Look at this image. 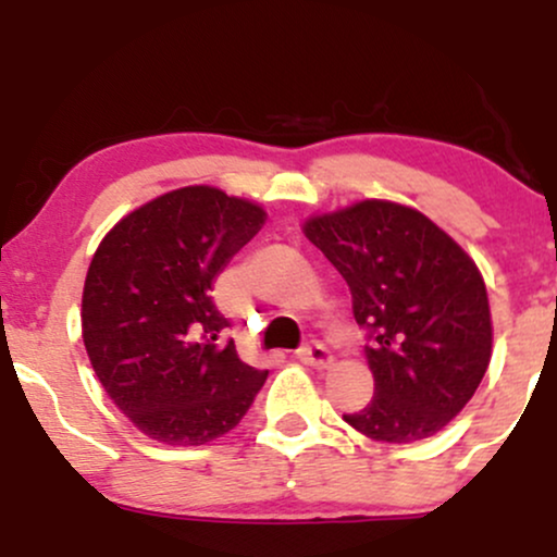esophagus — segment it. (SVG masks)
I'll return each instance as SVG.
<instances>
[{
  "label": "esophagus",
  "mask_w": 557,
  "mask_h": 557,
  "mask_svg": "<svg viewBox=\"0 0 557 557\" xmlns=\"http://www.w3.org/2000/svg\"><path fill=\"white\" fill-rule=\"evenodd\" d=\"M298 359L304 363H309V367L324 369V367H330L332 354H330V348L324 343L311 341V343H306L304 348H298Z\"/></svg>",
  "instance_id": "esophagus-1"
}]
</instances>
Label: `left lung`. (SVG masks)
Wrapping results in <instances>:
<instances>
[{
  "label": "left lung",
  "instance_id": "left-lung-1",
  "mask_svg": "<svg viewBox=\"0 0 557 557\" xmlns=\"http://www.w3.org/2000/svg\"><path fill=\"white\" fill-rule=\"evenodd\" d=\"M304 233L343 274L367 332L374 398L343 419L382 443L432 437L490 367V304L476 264L432 220L389 201L314 216Z\"/></svg>",
  "mask_w": 557,
  "mask_h": 557
}]
</instances>
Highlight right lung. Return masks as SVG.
Masks as SVG:
<instances>
[{"instance_id":"obj_1","label":"right lung","mask_w":557,"mask_h":557,"mask_svg":"<svg viewBox=\"0 0 557 557\" xmlns=\"http://www.w3.org/2000/svg\"><path fill=\"white\" fill-rule=\"evenodd\" d=\"M264 209L209 185L172 190L120 220L83 287V343L114 406L164 445H207L246 417L267 369L238 359L216 311V274Z\"/></svg>"}]
</instances>
